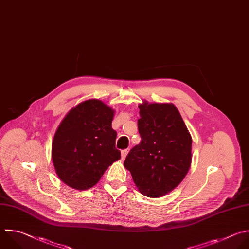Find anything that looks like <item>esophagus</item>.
<instances>
[{
  "mask_svg": "<svg viewBox=\"0 0 249 249\" xmlns=\"http://www.w3.org/2000/svg\"><path fill=\"white\" fill-rule=\"evenodd\" d=\"M128 152H129V149H128V148H127V149H123V150L121 151V157H122V159H125V158H126Z\"/></svg>",
  "mask_w": 249,
  "mask_h": 249,
  "instance_id": "esophagus-1",
  "label": "esophagus"
}]
</instances>
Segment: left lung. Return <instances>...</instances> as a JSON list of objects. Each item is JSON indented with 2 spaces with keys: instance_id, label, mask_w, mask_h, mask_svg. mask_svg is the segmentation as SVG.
<instances>
[{
  "instance_id": "left-lung-1",
  "label": "left lung",
  "mask_w": 249,
  "mask_h": 249,
  "mask_svg": "<svg viewBox=\"0 0 249 249\" xmlns=\"http://www.w3.org/2000/svg\"><path fill=\"white\" fill-rule=\"evenodd\" d=\"M138 120L141 143L128 153L124 166L141 194L161 197L176 189L192 163V136L173 104L143 101Z\"/></svg>"
}]
</instances>
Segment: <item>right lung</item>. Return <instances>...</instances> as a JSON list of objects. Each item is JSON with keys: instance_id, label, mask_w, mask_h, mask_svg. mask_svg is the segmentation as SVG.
Segmentation results:
<instances>
[{"instance_id": "obj_1", "label": "right lung", "mask_w": 249, "mask_h": 249, "mask_svg": "<svg viewBox=\"0 0 249 249\" xmlns=\"http://www.w3.org/2000/svg\"><path fill=\"white\" fill-rule=\"evenodd\" d=\"M114 109L91 99L72 107L58 125L52 143V159L58 178L74 190L99 183L110 165L119 160Z\"/></svg>"}]
</instances>
